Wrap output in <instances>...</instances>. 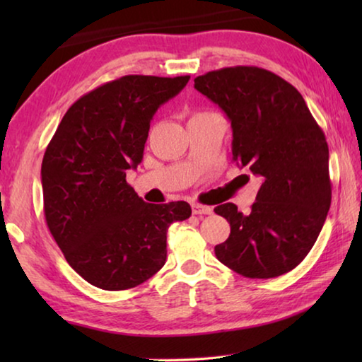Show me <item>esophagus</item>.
<instances>
[{
    "instance_id": "obj_1",
    "label": "esophagus",
    "mask_w": 362,
    "mask_h": 362,
    "mask_svg": "<svg viewBox=\"0 0 362 362\" xmlns=\"http://www.w3.org/2000/svg\"><path fill=\"white\" fill-rule=\"evenodd\" d=\"M192 211L194 216H209V214H212V207L194 203V204H192Z\"/></svg>"
}]
</instances>
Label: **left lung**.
Wrapping results in <instances>:
<instances>
[{
    "instance_id": "8db88e82",
    "label": "left lung",
    "mask_w": 362,
    "mask_h": 362,
    "mask_svg": "<svg viewBox=\"0 0 362 362\" xmlns=\"http://www.w3.org/2000/svg\"><path fill=\"white\" fill-rule=\"evenodd\" d=\"M194 88L231 121L233 161L262 179L249 212L233 203L214 209L231 226L217 259L246 278L281 276L308 255L326 222V136L302 94L265 69L226 66L194 78Z\"/></svg>"
}]
</instances>
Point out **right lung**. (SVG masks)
I'll list each match as a JSON object with an SVG mask.
<instances>
[{"mask_svg":"<svg viewBox=\"0 0 362 362\" xmlns=\"http://www.w3.org/2000/svg\"><path fill=\"white\" fill-rule=\"evenodd\" d=\"M188 79L127 75L99 86L66 110L45 151L47 228L69 265L103 291L132 289L159 272L169 225L192 216L185 201L145 203L126 182L153 115Z\"/></svg>","mask_w":362,"mask_h":362,"instance_id":"obj_1","label":"right lung"}]
</instances>
